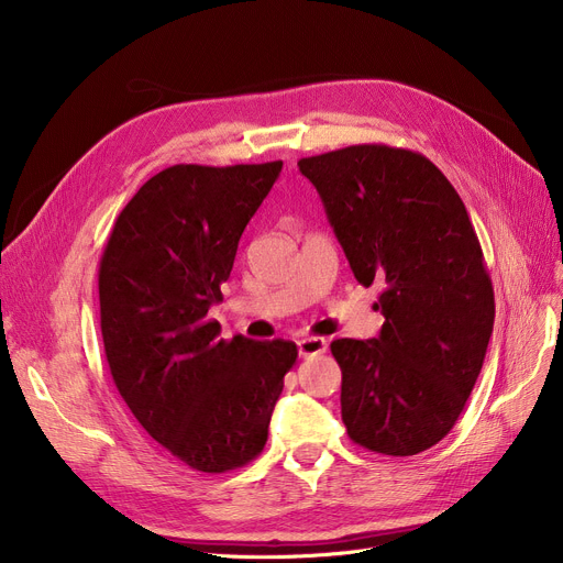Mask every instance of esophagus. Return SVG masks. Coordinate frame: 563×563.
<instances>
[{
    "label": "esophagus",
    "instance_id": "34e87169",
    "mask_svg": "<svg viewBox=\"0 0 563 563\" xmlns=\"http://www.w3.org/2000/svg\"><path fill=\"white\" fill-rule=\"evenodd\" d=\"M329 342L323 338H303L299 340V356L301 358H312V356H321V353H327Z\"/></svg>",
    "mask_w": 563,
    "mask_h": 563
}]
</instances>
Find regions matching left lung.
Instances as JSON below:
<instances>
[{
    "label": "left lung",
    "instance_id": "8db88e82",
    "mask_svg": "<svg viewBox=\"0 0 563 563\" xmlns=\"http://www.w3.org/2000/svg\"><path fill=\"white\" fill-rule=\"evenodd\" d=\"M356 280L380 285L372 340H333L356 445L412 456L456 424L484 365L493 283L465 205L424 155L383 143L299 159Z\"/></svg>",
    "mask_w": 563,
    "mask_h": 563
}]
</instances>
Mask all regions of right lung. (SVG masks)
<instances>
[{
  "instance_id": "add662e5",
  "label": "right lung",
  "mask_w": 563,
  "mask_h": 563,
  "mask_svg": "<svg viewBox=\"0 0 563 563\" xmlns=\"http://www.w3.org/2000/svg\"><path fill=\"white\" fill-rule=\"evenodd\" d=\"M280 168L168 166L123 207L100 257V327L118 393L170 456L210 475L260 456L299 356L289 340H223L207 319Z\"/></svg>"
}]
</instances>
